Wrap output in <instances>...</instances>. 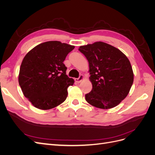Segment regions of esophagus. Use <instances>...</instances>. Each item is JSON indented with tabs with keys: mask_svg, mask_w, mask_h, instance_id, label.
<instances>
[{
	"mask_svg": "<svg viewBox=\"0 0 155 155\" xmlns=\"http://www.w3.org/2000/svg\"><path fill=\"white\" fill-rule=\"evenodd\" d=\"M83 79H84V76H83V75L81 74L78 78H75L74 80L76 83H81L83 80Z\"/></svg>",
	"mask_w": 155,
	"mask_h": 155,
	"instance_id": "esophagus-1",
	"label": "esophagus"
}]
</instances>
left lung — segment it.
Instances as JSON below:
<instances>
[{"instance_id":"left-lung-1","label":"left lung","mask_w":155,"mask_h":155,"mask_svg":"<svg viewBox=\"0 0 155 155\" xmlns=\"http://www.w3.org/2000/svg\"><path fill=\"white\" fill-rule=\"evenodd\" d=\"M79 50L89 63L92 91L85 94L89 104L102 109L118 105L128 95L134 80L127 56L113 46L96 42L81 46Z\"/></svg>"}]
</instances>
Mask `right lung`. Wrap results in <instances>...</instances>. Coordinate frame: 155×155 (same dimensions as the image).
I'll use <instances>...</instances> for the list:
<instances>
[{"label":"right lung","mask_w":155,"mask_h":155,"mask_svg":"<svg viewBox=\"0 0 155 155\" xmlns=\"http://www.w3.org/2000/svg\"><path fill=\"white\" fill-rule=\"evenodd\" d=\"M74 46L60 41L39 44L25 56L18 74V83L24 96L35 107L48 110L67 99L72 78L66 74L63 61Z\"/></svg>","instance_id":"right-lung-1"}]
</instances>
